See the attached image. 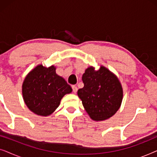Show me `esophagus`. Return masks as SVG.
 Returning a JSON list of instances; mask_svg holds the SVG:
<instances>
[{"label":"esophagus","instance_id":"obj_1","mask_svg":"<svg viewBox=\"0 0 157 157\" xmlns=\"http://www.w3.org/2000/svg\"><path fill=\"white\" fill-rule=\"evenodd\" d=\"M72 89H73V91H74V93H76L77 91H78V88L76 86H72Z\"/></svg>","mask_w":157,"mask_h":157}]
</instances>
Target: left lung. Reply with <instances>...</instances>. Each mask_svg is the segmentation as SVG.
I'll list each match as a JSON object with an SVG mask.
<instances>
[{
  "label": "left lung",
  "instance_id": "8db88e82",
  "mask_svg": "<svg viewBox=\"0 0 157 157\" xmlns=\"http://www.w3.org/2000/svg\"><path fill=\"white\" fill-rule=\"evenodd\" d=\"M82 81L84 86L77 94L91 119L104 121L114 115L123 99V89L117 76L103 66L98 71L90 66Z\"/></svg>",
  "mask_w": 157,
  "mask_h": 157
}]
</instances>
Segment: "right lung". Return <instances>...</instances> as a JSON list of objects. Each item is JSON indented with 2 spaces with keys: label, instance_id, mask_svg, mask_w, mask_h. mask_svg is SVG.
I'll return each mask as SVG.
<instances>
[{
  "label": "right lung",
  "instance_id": "1",
  "mask_svg": "<svg viewBox=\"0 0 157 157\" xmlns=\"http://www.w3.org/2000/svg\"><path fill=\"white\" fill-rule=\"evenodd\" d=\"M72 89L65 79L56 73V67L38 65L29 73L22 86L23 100L30 110L36 114L51 115L60 104L64 95Z\"/></svg>",
  "mask_w": 157,
  "mask_h": 157
}]
</instances>
